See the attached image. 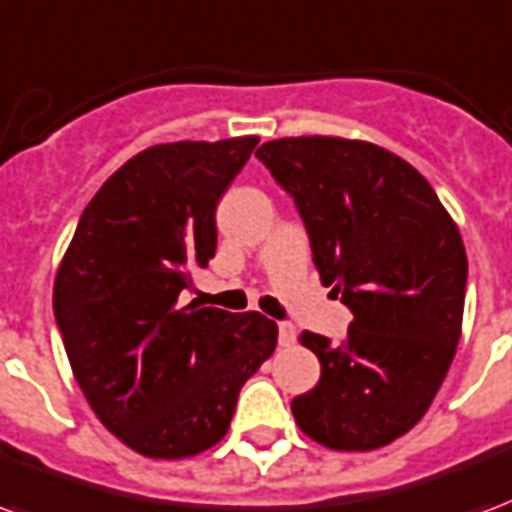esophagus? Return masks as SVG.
<instances>
[{"mask_svg":"<svg viewBox=\"0 0 512 512\" xmlns=\"http://www.w3.org/2000/svg\"><path fill=\"white\" fill-rule=\"evenodd\" d=\"M294 340H297V326L288 324V321H280V324H278V343L283 345V348H288V345H294Z\"/></svg>","mask_w":512,"mask_h":512,"instance_id":"1","label":"esophagus"}]
</instances>
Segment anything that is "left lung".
<instances>
[{"label": "left lung", "mask_w": 512, "mask_h": 512, "mask_svg": "<svg viewBox=\"0 0 512 512\" xmlns=\"http://www.w3.org/2000/svg\"><path fill=\"white\" fill-rule=\"evenodd\" d=\"M256 156L294 199L321 283L353 313L343 343L299 334L321 380L291 413L334 451L394 443L424 418L459 345V229L424 175L372 142L283 137Z\"/></svg>", "instance_id": "8db88e82"}]
</instances>
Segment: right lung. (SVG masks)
<instances>
[{
    "label": "right lung",
    "mask_w": 512,
    "mask_h": 512,
    "mask_svg": "<svg viewBox=\"0 0 512 512\" xmlns=\"http://www.w3.org/2000/svg\"><path fill=\"white\" fill-rule=\"evenodd\" d=\"M259 137L137 153L88 202L53 283V313L96 418L148 459L213 448L245 380L270 359L261 313L183 305L215 256V207Z\"/></svg>",
    "instance_id": "1"
}]
</instances>
